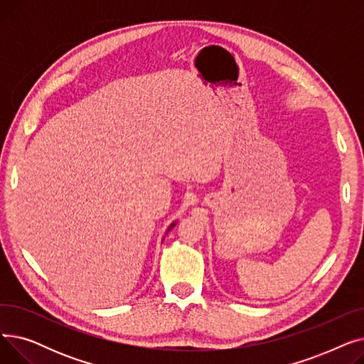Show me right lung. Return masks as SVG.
I'll list each match as a JSON object with an SVG mask.
<instances>
[{
	"instance_id": "1",
	"label": "right lung",
	"mask_w": 364,
	"mask_h": 364,
	"mask_svg": "<svg viewBox=\"0 0 364 364\" xmlns=\"http://www.w3.org/2000/svg\"><path fill=\"white\" fill-rule=\"evenodd\" d=\"M174 225H176V223H172V224L169 225V228H168V232H169V230H171V228H172V227H174Z\"/></svg>"
}]
</instances>
